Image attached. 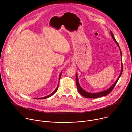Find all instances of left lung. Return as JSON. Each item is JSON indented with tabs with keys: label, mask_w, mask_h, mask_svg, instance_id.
<instances>
[{
	"label": "left lung",
	"mask_w": 132,
	"mask_h": 132,
	"mask_svg": "<svg viewBox=\"0 0 132 132\" xmlns=\"http://www.w3.org/2000/svg\"><path fill=\"white\" fill-rule=\"evenodd\" d=\"M110 34L112 36V38L114 40V41L116 42V43L117 44L118 47H119V50H120V55H121V72H120V73L118 77V78H117V80L115 82V83L111 86L110 88H109L108 89L106 90H104V91H103V92H99V93H88L87 92H86V91H85V90H84L81 87H80V85H79V81H78V75L77 73H76V85H77V89L78 90L79 93L82 96L85 97V98H99V97H103V96H107V95H108L109 93H110V92H111V91L113 90V89H114V88L115 87V86H116L117 81H118L120 77L121 76V73H122V72H123V63H122V53H121V50L120 48V47H119V44H118L117 42L116 41V39L115 38L114 36V35L113 34V33L111 32V31H110Z\"/></svg>",
	"instance_id": "obj_1"
}]
</instances>
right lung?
<instances>
[{"label": "right lung", "instance_id": "right-lung-1", "mask_svg": "<svg viewBox=\"0 0 132 132\" xmlns=\"http://www.w3.org/2000/svg\"><path fill=\"white\" fill-rule=\"evenodd\" d=\"M61 75H62V73H61L60 74V76H59V80H60V78H61ZM59 84H58V85H57V87L56 88V89L54 90V91L53 92H52L51 94H50L49 95H48V96H45V97H42V98H35V99H46V98H48V97H51V96H52V95H54V94H55L56 92H57V89H58V87H59Z\"/></svg>", "mask_w": 132, "mask_h": 132}]
</instances>
